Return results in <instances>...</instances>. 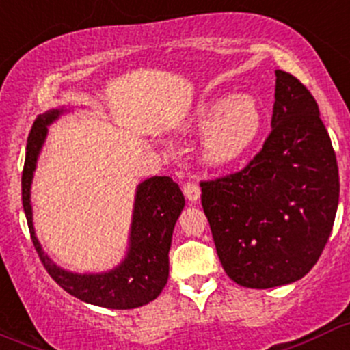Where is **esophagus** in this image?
I'll return each mask as SVG.
<instances>
[{
    "label": "esophagus",
    "mask_w": 350,
    "mask_h": 350,
    "mask_svg": "<svg viewBox=\"0 0 350 350\" xmlns=\"http://www.w3.org/2000/svg\"><path fill=\"white\" fill-rule=\"evenodd\" d=\"M183 193H185V197L189 199V202H197L200 197V189L196 182H187L185 185H183Z\"/></svg>",
    "instance_id": "obj_1"
}]
</instances>
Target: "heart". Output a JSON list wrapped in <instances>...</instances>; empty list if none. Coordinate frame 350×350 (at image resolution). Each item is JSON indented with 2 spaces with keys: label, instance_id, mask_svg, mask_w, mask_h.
<instances>
[{
  "label": "heart",
  "instance_id": "obj_1",
  "mask_svg": "<svg viewBox=\"0 0 350 350\" xmlns=\"http://www.w3.org/2000/svg\"><path fill=\"white\" fill-rule=\"evenodd\" d=\"M193 126L204 131L199 154L204 165L223 168L240 161L260 136L264 113L257 100L247 93L204 103Z\"/></svg>",
  "mask_w": 350,
  "mask_h": 350
}]
</instances>
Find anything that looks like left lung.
I'll use <instances>...</instances> for the list:
<instances>
[{
	"label": "left lung",
	"mask_w": 350,
	"mask_h": 350,
	"mask_svg": "<svg viewBox=\"0 0 350 350\" xmlns=\"http://www.w3.org/2000/svg\"><path fill=\"white\" fill-rule=\"evenodd\" d=\"M272 131L241 172L200 182L217 257L237 284L269 289L304 278L320 258L338 206V167L318 103L275 71Z\"/></svg>",
	"instance_id": "obj_1"
}]
</instances>
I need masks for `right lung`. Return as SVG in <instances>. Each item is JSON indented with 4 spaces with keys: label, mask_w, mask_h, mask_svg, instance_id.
<instances>
[{
    "label": "right lung",
    "mask_w": 350,
    "mask_h": 350,
    "mask_svg": "<svg viewBox=\"0 0 350 350\" xmlns=\"http://www.w3.org/2000/svg\"><path fill=\"white\" fill-rule=\"evenodd\" d=\"M68 110H47L33 122L27 139L25 165L22 174V202L33 247L51 278L71 296L112 310H131L143 306L160 296L168 281V252L176 219L185 206V199L170 176H151L137 185L134 197L129 247L117 267L98 274H78L59 267L42 250L36 237L30 202L33 172L47 137V126Z\"/></svg>",
    "instance_id": "1"
}]
</instances>
